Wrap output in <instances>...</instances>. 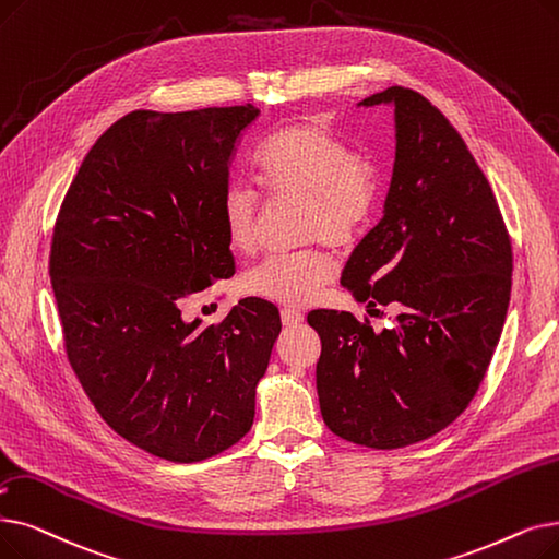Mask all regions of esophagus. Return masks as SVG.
Here are the masks:
<instances>
[{"mask_svg":"<svg viewBox=\"0 0 559 559\" xmlns=\"http://www.w3.org/2000/svg\"><path fill=\"white\" fill-rule=\"evenodd\" d=\"M281 322L285 326H297L304 322V312L297 310V308H283L281 310Z\"/></svg>","mask_w":559,"mask_h":559,"instance_id":"obj_1","label":"esophagus"}]
</instances>
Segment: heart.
<instances>
[{
    "label": "heart",
    "mask_w": 559,
    "mask_h": 559,
    "mask_svg": "<svg viewBox=\"0 0 559 559\" xmlns=\"http://www.w3.org/2000/svg\"><path fill=\"white\" fill-rule=\"evenodd\" d=\"M255 182L266 197H299V235L308 247L270 255L241 276L247 295L304 306L335 278V260L326 249L349 245L372 222L381 197V174L374 159L352 151L349 141L322 118H304L266 139L253 159ZM222 224L235 253L255 249L258 193L233 182L222 197Z\"/></svg>",
    "instance_id": "b5f03b06"
}]
</instances>
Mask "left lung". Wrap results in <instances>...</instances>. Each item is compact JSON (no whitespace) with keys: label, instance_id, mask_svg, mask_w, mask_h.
Instances as JSON below:
<instances>
[{"label":"left lung","instance_id":"left-lung-1","mask_svg":"<svg viewBox=\"0 0 559 559\" xmlns=\"http://www.w3.org/2000/svg\"><path fill=\"white\" fill-rule=\"evenodd\" d=\"M395 166L381 222L349 255L343 283L368 306L395 304L374 331L345 310H312L318 395L340 439L395 450L464 414L487 374L512 293V241L466 141L425 95L391 86Z\"/></svg>","mask_w":559,"mask_h":559}]
</instances>
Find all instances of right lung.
<instances>
[{"mask_svg":"<svg viewBox=\"0 0 559 559\" xmlns=\"http://www.w3.org/2000/svg\"><path fill=\"white\" fill-rule=\"evenodd\" d=\"M258 114L123 116L93 143L55 224L50 278L72 370L116 433L176 464L251 429L281 333L278 308L253 297L207 326L180 310L235 274L219 205Z\"/></svg>","mask_w":559,"mask_h":559,"instance_id":"1","label":"right lung"}]
</instances>
